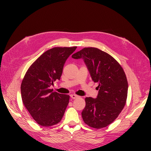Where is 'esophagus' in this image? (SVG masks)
Returning <instances> with one entry per match:
<instances>
[{
	"label": "esophagus",
	"mask_w": 151,
	"mask_h": 151,
	"mask_svg": "<svg viewBox=\"0 0 151 151\" xmlns=\"http://www.w3.org/2000/svg\"><path fill=\"white\" fill-rule=\"evenodd\" d=\"M70 97H71L73 99H75L76 98L78 97V95H75V94H71V95H70Z\"/></svg>",
	"instance_id": "esophagus-1"
}]
</instances>
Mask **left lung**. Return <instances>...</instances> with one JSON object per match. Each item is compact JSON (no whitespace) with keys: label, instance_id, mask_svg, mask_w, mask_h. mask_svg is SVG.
<instances>
[{"label":"left lung","instance_id":"8db88e82","mask_svg":"<svg viewBox=\"0 0 151 151\" xmlns=\"http://www.w3.org/2000/svg\"><path fill=\"white\" fill-rule=\"evenodd\" d=\"M74 59H83L91 78L99 86L96 99L86 97L82 112L84 123L102 129L116 119L126 104L128 82L124 70L110 54L97 48H84L73 54Z\"/></svg>","mask_w":151,"mask_h":151}]
</instances>
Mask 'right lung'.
<instances>
[{
    "label": "right lung",
    "instance_id": "obj_1",
    "mask_svg": "<svg viewBox=\"0 0 151 151\" xmlns=\"http://www.w3.org/2000/svg\"><path fill=\"white\" fill-rule=\"evenodd\" d=\"M76 47H54L45 52L28 69L21 86L23 104L41 126L50 127L62 120L69 95L52 92L50 87L60 80L63 67Z\"/></svg>",
    "mask_w": 151,
    "mask_h": 151
}]
</instances>
